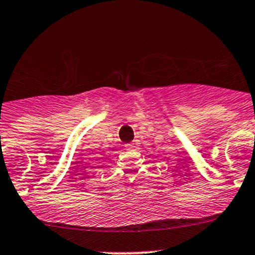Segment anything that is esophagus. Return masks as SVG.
<instances>
[{
  "mask_svg": "<svg viewBox=\"0 0 255 255\" xmlns=\"http://www.w3.org/2000/svg\"><path fill=\"white\" fill-rule=\"evenodd\" d=\"M126 147H127V149H136V147H138V144H136V142H129V144H126Z\"/></svg>",
  "mask_w": 255,
  "mask_h": 255,
  "instance_id": "34e87169",
  "label": "esophagus"
}]
</instances>
